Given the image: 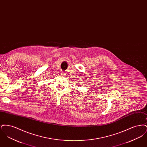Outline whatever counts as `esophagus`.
I'll return each instance as SVG.
<instances>
[{"label":"esophagus","instance_id":"1","mask_svg":"<svg viewBox=\"0 0 147 147\" xmlns=\"http://www.w3.org/2000/svg\"><path fill=\"white\" fill-rule=\"evenodd\" d=\"M61 74L62 76H64L65 75V73L64 72H63V71H62L61 73Z\"/></svg>","mask_w":147,"mask_h":147}]
</instances>
